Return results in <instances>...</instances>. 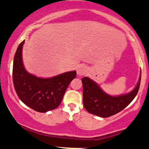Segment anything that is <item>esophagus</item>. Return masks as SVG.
<instances>
[{
    "mask_svg": "<svg viewBox=\"0 0 149 149\" xmlns=\"http://www.w3.org/2000/svg\"><path fill=\"white\" fill-rule=\"evenodd\" d=\"M88 68H87V66H84V65H80V66H78V69H77V73H78V76H80L86 74V73H88Z\"/></svg>",
    "mask_w": 149,
    "mask_h": 149,
    "instance_id": "1",
    "label": "esophagus"
}]
</instances>
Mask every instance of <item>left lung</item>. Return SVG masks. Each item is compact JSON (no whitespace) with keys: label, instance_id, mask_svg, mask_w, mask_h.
Returning <instances> with one entry per match:
<instances>
[{"label":"left lung","instance_id":"left-lung-1","mask_svg":"<svg viewBox=\"0 0 149 149\" xmlns=\"http://www.w3.org/2000/svg\"><path fill=\"white\" fill-rule=\"evenodd\" d=\"M141 73L135 88L126 94L113 96L101 88L95 81L88 77L82 78L83 105L90 113L102 118H107L118 113L127 107L139 91Z\"/></svg>","mask_w":149,"mask_h":149}]
</instances>
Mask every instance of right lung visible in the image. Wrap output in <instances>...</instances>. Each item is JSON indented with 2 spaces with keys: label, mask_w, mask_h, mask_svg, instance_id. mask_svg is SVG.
Instances as JSON below:
<instances>
[{
  "label": "right lung",
  "mask_w": 149,
  "mask_h": 149,
  "mask_svg": "<svg viewBox=\"0 0 149 149\" xmlns=\"http://www.w3.org/2000/svg\"><path fill=\"white\" fill-rule=\"evenodd\" d=\"M25 40L19 44L13 61V78L19 98L36 111L45 113L59 106L68 86L76 76V71H68L50 78H40L29 73L22 60V48Z\"/></svg>",
  "instance_id": "obj_1"
}]
</instances>
